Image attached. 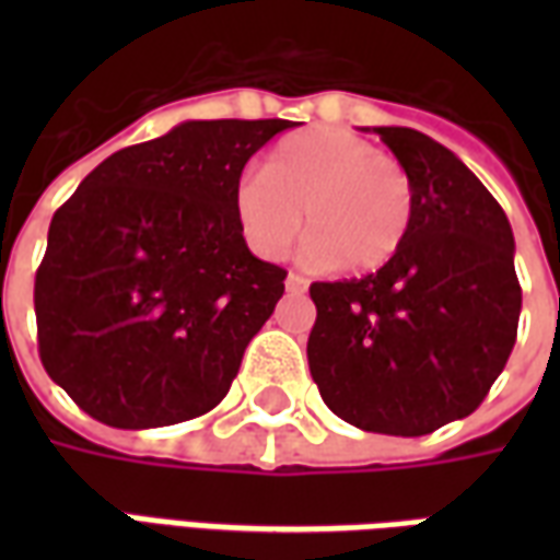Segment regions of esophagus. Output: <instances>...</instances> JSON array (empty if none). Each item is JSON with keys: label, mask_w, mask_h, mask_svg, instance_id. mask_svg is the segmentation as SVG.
I'll return each instance as SVG.
<instances>
[{"label": "esophagus", "mask_w": 560, "mask_h": 560, "mask_svg": "<svg viewBox=\"0 0 560 560\" xmlns=\"http://www.w3.org/2000/svg\"><path fill=\"white\" fill-rule=\"evenodd\" d=\"M284 284H288V291L291 293H303L305 288H308V279H305V276H300V272H288Z\"/></svg>", "instance_id": "34e87169"}]
</instances>
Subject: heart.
Here are the masks:
<instances>
[{"mask_svg": "<svg viewBox=\"0 0 560 560\" xmlns=\"http://www.w3.org/2000/svg\"><path fill=\"white\" fill-rule=\"evenodd\" d=\"M315 264L372 272L399 255L413 219V185L396 159L341 128L281 140L267 173L233 185V215L255 255L279 260L303 231Z\"/></svg>", "mask_w": 560, "mask_h": 560, "instance_id": "1", "label": "heart"}]
</instances>
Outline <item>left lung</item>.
Listing matches in <instances>:
<instances>
[{"label": "left lung", "mask_w": 560, "mask_h": 560, "mask_svg": "<svg viewBox=\"0 0 560 560\" xmlns=\"http://www.w3.org/2000/svg\"><path fill=\"white\" fill-rule=\"evenodd\" d=\"M413 185L411 231L389 264L315 281L308 369L327 408L363 432L420 438L480 408L516 345L513 228L465 161L413 128H365Z\"/></svg>", "instance_id": "1"}]
</instances>
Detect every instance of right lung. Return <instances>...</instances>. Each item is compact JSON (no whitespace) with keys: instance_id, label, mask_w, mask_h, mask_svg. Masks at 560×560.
<instances>
[{"instance_id":"1","label":"right lung","mask_w":560,"mask_h":560,"mask_svg":"<svg viewBox=\"0 0 560 560\" xmlns=\"http://www.w3.org/2000/svg\"><path fill=\"white\" fill-rule=\"evenodd\" d=\"M288 119H188L104 159L56 209L35 272L47 375L114 429L212 411L284 293L233 215L245 161Z\"/></svg>"}]
</instances>
